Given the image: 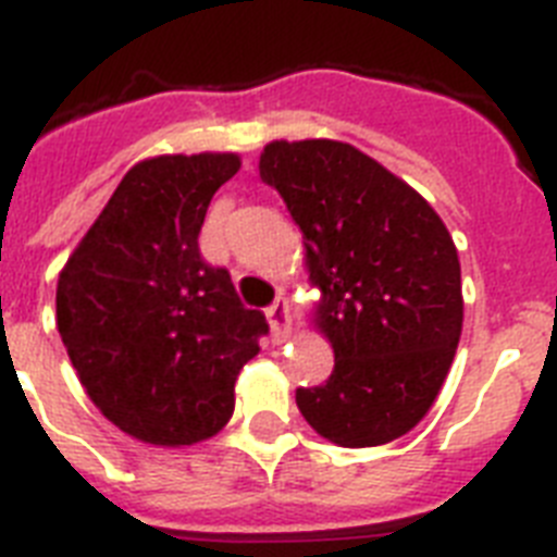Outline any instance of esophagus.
<instances>
[{"label":"esophagus","mask_w":557,"mask_h":557,"mask_svg":"<svg viewBox=\"0 0 557 557\" xmlns=\"http://www.w3.org/2000/svg\"><path fill=\"white\" fill-rule=\"evenodd\" d=\"M264 314H268V323H270V332H273V337L278 339V343H284V339L289 337V332H293V314H289V304L284 301V298H275V304Z\"/></svg>","instance_id":"esophagus-1"}]
</instances>
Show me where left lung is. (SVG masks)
Returning <instances> with one entry per match:
<instances>
[{
    "label": "left lung",
    "mask_w": 557,
    "mask_h": 557,
    "mask_svg": "<svg viewBox=\"0 0 557 557\" xmlns=\"http://www.w3.org/2000/svg\"><path fill=\"white\" fill-rule=\"evenodd\" d=\"M259 178L301 228L318 289L309 323L334 351L326 385L295 393L298 410L346 449L407 435L435 405L460 343L449 228L407 181L348 141H270Z\"/></svg>",
    "instance_id": "left-lung-1"
}]
</instances>
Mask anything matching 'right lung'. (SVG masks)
<instances>
[{
    "label": "right lung",
    "mask_w": 557,
    "mask_h": 557,
    "mask_svg": "<svg viewBox=\"0 0 557 557\" xmlns=\"http://www.w3.org/2000/svg\"><path fill=\"white\" fill-rule=\"evenodd\" d=\"M239 166V152L133 164L58 275V332L83 391L141 444L184 449L218 435L236 373L268 332L198 248L214 191Z\"/></svg>",
    "instance_id": "add662e5"
}]
</instances>
